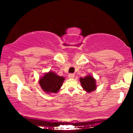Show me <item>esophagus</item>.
<instances>
[{
	"instance_id": "34e87169",
	"label": "esophagus",
	"mask_w": 133,
	"mask_h": 133,
	"mask_svg": "<svg viewBox=\"0 0 133 133\" xmlns=\"http://www.w3.org/2000/svg\"><path fill=\"white\" fill-rule=\"evenodd\" d=\"M68 77L69 78H71V79H72L74 77V74H69L68 75Z\"/></svg>"
}]
</instances>
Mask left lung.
I'll list each match as a JSON object with an SVG mask.
<instances>
[{
    "label": "left lung",
    "instance_id": "8db88e82",
    "mask_svg": "<svg viewBox=\"0 0 133 133\" xmlns=\"http://www.w3.org/2000/svg\"><path fill=\"white\" fill-rule=\"evenodd\" d=\"M80 82L83 89L88 92H92L96 89V80L92 76H88L84 78H80Z\"/></svg>",
    "mask_w": 133,
    "mask_h": 133
}]
</instances>
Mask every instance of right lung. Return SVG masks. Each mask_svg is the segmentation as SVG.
I'll return each instance as SVG.
<instances>
[{
	"instance_id": "obj_1",
	"label": "right lung",
	"mask_w": 133,
	"mask_h": 133,
	"mask_svg": "<svg viewBox=\"0 0 133 133\" xmlns=\"http://www.w3.org/2000/svg\"><path fill=\"white\" fill-rule=\"evenodd\" d=\"M64 78L57 76L56 73L50 71L39 80V84L42 90L48 93H56L60 89Z\"/></svg>"
}]
</instances>
